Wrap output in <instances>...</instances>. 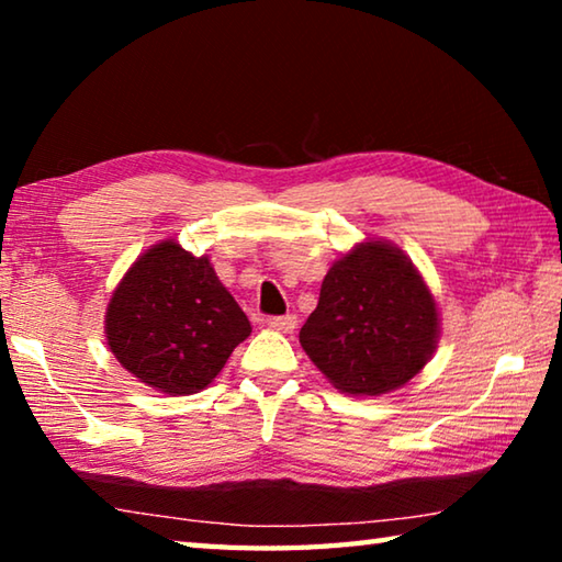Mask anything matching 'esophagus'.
Segmentation results:
<instances>
[{
	"mask_svg": "<svg viewBox=\"0 0 562 562\" xmlns=\"http://www.w3.org/2000/svg\"><path fill=\"white\" fill-rule=\"evenodd\" d=\"M268 327H270V329H278V331H292L294 327H297V317H294V315L270 317V319H268Z\"/></svg>",
	"mask_w": 562,
	"mask_h": 562,
	"instance_id": "esophagus-1",
	"label": "esophagus"
}]
</instances>
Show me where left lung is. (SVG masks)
<instances>
[{
  "label": "left lung",
  "mask_w": 562,
  "mask_h": 562,
  "mask_svg": "<svg viewBox=\"0 0 562 562\" xmlns=\"http://www.w3.org/2000/svg\"><path fill=\"white\" fill-rule=\"evenodd\" d=\"M439 310L414 262L392 243L367 240L335 260L300 345L339 392L379 396L431 359Z\"/></svg>",
  "instance_id": "left-lung-1"
}]
</instances>
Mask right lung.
I'll list each match as a JSON object with an SVG mask.
<instances>
[{
	"mask_svg": "<svg viewBox=\"0 0 562 562\" xmlns=\"http://www.w3.org/2000/svg\"><path fill=\"white\" fill-rule=\"evenodd\" d=\"M240 304L207 255L176 240L146 250L123 274L106 307V341L138 382L170 396L198 394L250 337Z\"/></svg>",
	"mask_w": 562,
	"mask_h": 562,
	"instance_id": "right-lung-1",
	"label": "right lung"
}]
</instances>
